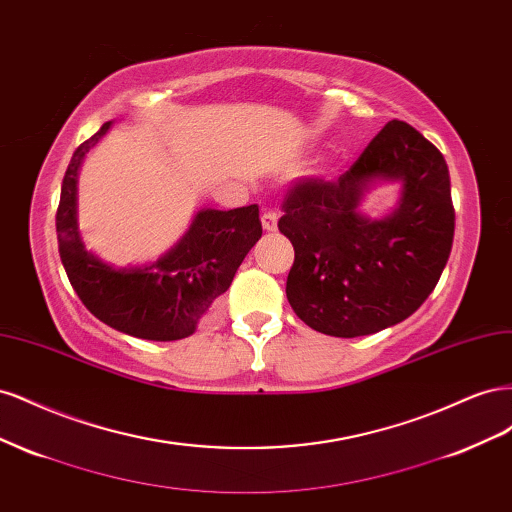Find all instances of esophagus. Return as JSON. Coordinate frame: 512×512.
<instances>
[{"label":"esophagus","mask_w":512,"mask_h":512,"mask_svg":"<svg viewBox=\"0 0 512 512\" xmlns=\"http://www.w3.org/2000/svg\"><path fill=\"white\" fill-rule=\"evenodd\" d=\"M260 220H262V228H265L267 232H273V230L277 228V213H275V211H271V209H265V211H262Z\"/></svg>","instance_id":"1"}]
</instances>
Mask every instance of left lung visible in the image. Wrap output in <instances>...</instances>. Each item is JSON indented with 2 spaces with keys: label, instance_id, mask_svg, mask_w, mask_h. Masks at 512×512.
Segmentation results:
<instances>
[{
  "label": "left lung",
  "instance_id": "left-lung-1",
  "mask_svg": "<svg viewBox=\"0 0 512 512\" xmlns=\"http://www.w3.org/2000/svg\"><path fill=\"white\" fill-rule=\"evenodd\" d=\"M376 180H399L398 209L359 211ZM280 232L294 247L286 297L307 327L361 337L406 320L436 288L451 256L455 209L442 153L393 119L337 181L303 177L284 200Z\"/></svg>",
  "mask_w": 512,
  "mask_h": 512
}]
</instances>
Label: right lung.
<instances>
[{"label": "right lung", "instance_id": "right-lung-1", "mask_svg": "<svg viewBox=\"0 0 512 512\" xmlns=\"http://www.w3.org/2000/svg\"><path fill=\"white\" fill-rule=\"evenodd\" d=\"M108 130L111 121L74 151L61 183L55 226L68 280L83 305L108 327L151 342L190 337L260 239L258 205L230 211L200 209L181 241L151 265H106L85 250L79 235L76 181L85 153Z\"/></svg>", "mask_w": 512, "mask_h": 512}]
</instances>
